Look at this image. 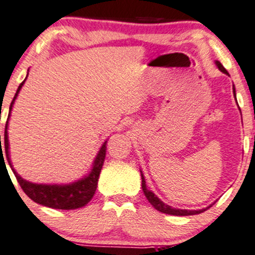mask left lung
Wrapping results in <instances>:
<instances>
[{"instance_id":"left-lung-1","label":"left lung","mask_w":255,"mask_h":255,"mask_svg":"<svg viewBox=\"0 0 255 255\" xmlns=\"http://www.w3.org/2000/svg\"><path fill=\"white\" fill-rule=\"evenodd\" d=\"M215 64H217L218 69L220 70V71L224 72V74L229 75V72L226 71V69L224 68V66L220 64V61H215ZM234 97L236 98V91H235V86H234ZM237 103V100H236ZM141 172V170H140ZM141 187H142V191H144V195L146 196L147 201L152 205V207L155 209H157V211L161 212V213H166V214H170V215H195V214H200L202 213V212L207 211V209L209 208V207H212L213 205H211L209 207H207V208H202V209H198V211H189V209H178V208H173L172 206H168L166 205L164 202H162L161 200L153 194L152 191H150L149 189L146 187V184H145V178L144 175H142L141 173Z\"/></svg>"}]
</instances>
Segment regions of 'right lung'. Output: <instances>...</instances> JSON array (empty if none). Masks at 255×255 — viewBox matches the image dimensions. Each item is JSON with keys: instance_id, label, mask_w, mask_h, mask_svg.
I'll return each mask as SVG.
<instances>
[{"instance_id": "obj_1", "label": "right lung", "mask_w": 255, "mask_h": 255, "mask_svg": "<svg viewBox=\"0 0 255 255\" xmlns=\"http://www.w3.org/2000/svg\"><path fill=\"white\" fill-rule=\"evenodd\" d=\"M27 77V76H26ZM26 80V78H25ZM25 80L20 83L16 89V93L14 96L12 103L9 106V115H8L7 123H5L4 128V140L3 145H1V135H0V157L2 159V156L5 155L7 157L8 164L12 168L14 175H15L16 180H18L19 185L21 186L23 191L29 196L33 202L38 203V205L49 207V208L54 209H76L81 208V207L86 206L89 201L93 198L94 194H96L97 185H98V179H99V174L102 172L103 164H104V159L106 155V142L102 145L99 152H98L96 159L93 162V167H92L91 172L87 177L80 179V180L75 181L71 184H65V185H47V184H33L30 181L25 180L15 172L13 168L12 162L9 158V142H8V120H9L10 111H12V106L14 104V100L18 97L19 91L23 87ZM4 162V158H3ZM5 164V163H4Z\"/></svg>"}]
</instances>
